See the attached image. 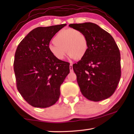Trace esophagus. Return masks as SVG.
Wrapping results in <instances>:
<instances>
[{
    "label": "esophagus",
    "mask_w": 134,
    "mask_h": 134,
    "mask_svg": "<svg viewBox=\"0 0 134 134\" xmlns=\"http://www.w3.org/2000/svg\"><path fill=\"white\" fill-rule=\"evenodd\" d=\"M70 72L73 71V69H72V64H70Z\"/></svg>",
    "instance_id": "esophagus-1"
}]
</instances>
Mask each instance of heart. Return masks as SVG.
<instances>
[{
    "mask_svg": "<svg viewBox=\"0 0 134 134\" xmlns=\"http://www.w3.org/2000/svg\"><path fill=\"white\" fill-rule=\"evenodd\" d=\"M54 44H49L48 51L58 60L64 59L65 52L70 58L79 60L83 58L89 50V40L81 31L72 28L63 29L53 38Z\"/></svg>",
    "mask_w": 134,
    "mask_h": 134,
    "instance_id": "heart-1",
    "label": "heart"
}]
</instances>
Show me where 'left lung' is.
Here are the masks:
<instances>
[{
	"mask_svg": "<svg viewBox=\"0 0 134 134\" xmlns=\"http://www.w3.org/2000/svg\"><path fill=\"white\" fill-rule=\"evenodd\" d=\"M69 26L82 32L89 40L87 54L72 65L81 93L94 102L108 99L115 92L121 75V55L116 42L110 34L92 22Z\"/></svg>",
	"mask_w": 134,
	"mask_h": 134,
	"instance_id": "1",
	"label": "left lung"
}]
</instances>
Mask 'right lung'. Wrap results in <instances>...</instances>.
<instances>
[{
  "mask_svg": "<svg viewBox=\"0 0 134 134\" xmlns=\"http://www.w3.org/2000/svg\"><path fill=\"white\" fill-rule=\"evenodd\" d=\"M66 24L34 29L19 43L13 63L18 90L29 105L48 108L60 95V86L70 72V64L58 60L48 47Z\"/></svg>",
  "mask_w": 134,
  "mask_h": 134,
  "instance_id": "right-lung-1",
  "label": "right lung"
}]
</instances>
